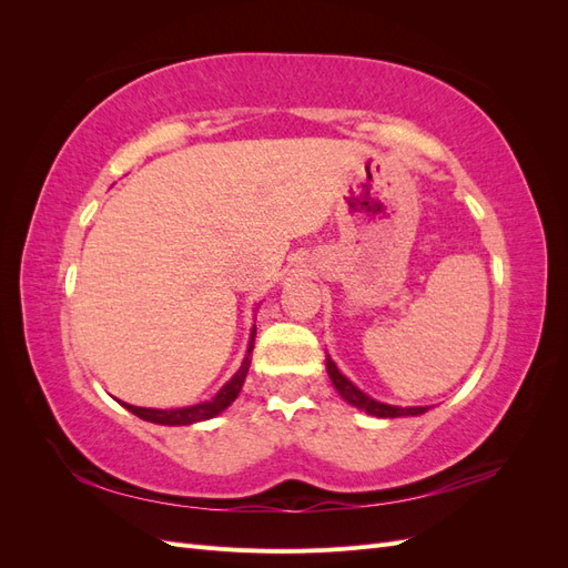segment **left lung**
<instances>
[{
	"mask_svg": "<svg viewBox=\"0 0 568 568\" xmlns=\"http://www.w3.org/2000/svg\"><path fill=\"white\" fill-rule=\"evenodd\" d=\"M326 372H329L332 382L336 386V390L341 393L343 400H348L351 405L365 409L367 415H374V417H417V415H424V412L428 407H395V405H386V403H376L374 398H369V395H365L363 390H359L353 382H348L346 376H343L336 365L332 363V357L326 355Z\"/></svg>",
	"mask_w": 568,
	"mask_h": 568,
	"instance_id": "obj_1",
	"label": "left lung"
}]
</instances>
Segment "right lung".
<instances>
[{
	"mask_svg": "<svg viewBox=\"0 0 568 568\" xmlns=\"http://www.w3.org/2000/svg\"><path fill=\"white\" fill-rule=\"evenodd\" d=\"M253 336H255V326H253V334H251V346L246 353V359L239 367V372L232 376V379L217 390L215 398L192 405V407H180V409H151V407H134L123 403V407H128L132 415H136L140 419L153 422V424H165V426H184V424H194V422H203V419H213L215 415H220L222 409H227L234 400L239 390L244 386V379L248 374L251 367V351H253Z\"/></svg>",
	"mask_w": 568,
	"mask_h": 568,
	"instance_id": "1",
	"label": "right lung"
}]
</instances>
